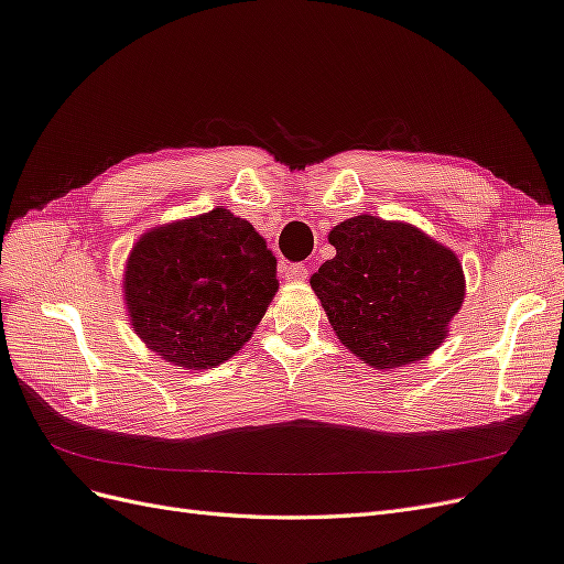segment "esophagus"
<instances>
[{
	"label": "esophagus",
	"instance_id": "obj_1",
	"mask_svg": "<svg viewBox=\"0 0 564 564\" xmlns=\"http://www.w3.org/2000/svg\"><path fill=\"white\" fill-rule=\"evenodd\" d=\"M308 265L305 263H286L284 265V278L286 280H292V282H301V280H305L308 278Z\"/></svg>",
	"mask_w": 564,
	"mask_h": 564
}]
</instances>
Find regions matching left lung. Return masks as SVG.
Masks as SVG:
<instances>
[{"mask_svg": "<svg viewBox=\"0 0 564 564\" xmlns=\"http://www.w3.org/2000/svg\"><path fill=\"white\" fill-rule=\"evenodd\" d=\"M332 261L311 278L340 344L379 369L431 355L464 303L456 256L406 224L355 216L329 232Z\"/></svg>", "mask_w": 564, "mask_h": 564, "instance_id": "left-lung-1", "label": "left lung"}]
</instances>
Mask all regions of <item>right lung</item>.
<instances>
[{"instance_id":"1","label":"right lung","mask_w":564,"mask_h":564,"mask_svg":"<svg viewBox=\"0 0 564 564\" xmlns=\"http://www.w3.org/2000/svg\"><path fill=\"white\" fill-rule=\"evenodd\" d=\"M275 265L263 237L228 209L152 230L127 263L133 332L178 367L226 362L275 296Z\"/></svg>"}]
</instances>
